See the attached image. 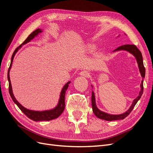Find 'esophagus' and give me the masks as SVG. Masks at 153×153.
Instances as JSON below:
<instances>
[{
    "mask_svg": "<svg viewBox=\"0 0 153 153\" xmlns=\"http://www.w3.org/2000/svg\"><path fill=\"white\" fill-rule=\"evenodd\" d=\"M80 75H81L82 76H84V77H89L90 76V73L87 71L84 70V71H82L80 73Z\"/></svg>",
    "mask_w": 153,
    "mask_h": 153,
    "instance_id": "esophagus-1",
    "label": "esophagus"
}]
</instances>
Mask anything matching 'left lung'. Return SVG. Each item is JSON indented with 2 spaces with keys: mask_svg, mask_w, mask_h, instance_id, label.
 <instances>
[{
  "mask_svg": "<svg viewBox=\"0 0 153 153\" xmlns=\"http://www.w3.org/2000/svg\"><path fill=\"white\" fill-rule=\"evenodd\" d=\"M120 50L127 51V52H129L134 55V57L136 58L137 62L138 63V68H139V71L141 74V76L143 78H145L146 69L144 66H143L142 53L140 52V51L138 49V48L136 47V46L134 45H124L114 50V52H116V51H120ZM143 80L142 79L141 84H140L141 89L139 92V94H138V96L137 97V98L133 100L130 108H129L125 113L123 114H119V115L108 114L107 113H105L104 112H102V111L100 110L96 105L95 96H94V92L92 91V97H91L92 107V111H93V112L95 114L96 116L100 119L105 120V121H115V120H121V119H124L125 117H126L128 115L130 114L133 108L135 107V106L138 102V101L139 100L140 98H141V96L143 94Z\"/></svg>",
  "mask_w": 153,
  "mask_h": 153,
  "instance_id": "obj_1",
  "label": "left lung"
}]
</instances>
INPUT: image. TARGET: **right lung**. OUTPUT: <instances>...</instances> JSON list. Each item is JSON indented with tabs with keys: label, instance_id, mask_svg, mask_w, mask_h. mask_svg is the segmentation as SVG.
Instances as JSON below:
<instances>
[{
	"label": "right lung",
	"instance_id": "1",
	"mask_svg": "<svg viewBox=\"0 0 153 153\" xmlns=\"http://www.w3.org/2000/svg\"><path fill=\"white\" fill-rule=\"evenodd\" d=\"M41 32H42V30L39 29H36L34 32H32V33L27 37V38L24 41V43L15 49V50L14 51V52L12 55L11 64H10V68L8 69V72H7V79L9 81V92H10V94L11 97L13 101L15 102V103L16 104V105L18 106V108L21 110L22 112L24 113L26 116H27L29 119L34 121H50V120H52L59 117L60 115H61V114L63 112L64 108H65V94H66V91L69 86L68 84H70V82H68L67 84L63 87L61 92V95H60V99L59 101L58 105H57L56 107H55L53 109L50 110H45V111H42V112H39V111H34V110L27 109L25 107H24V106H23L20 103H19V102H18L15 98V96H14L13 93L10 77V71L12 66V62L13 61L14 57H15V55L16 53L18 52V50L22 47V46L23 45H25L27 43H29V41H30V40L33 39L35 36H38V34L39 33H41Z\"/></svg>",
	"mask_w": 153,
	"mask_h": 153
}]
</instances>
